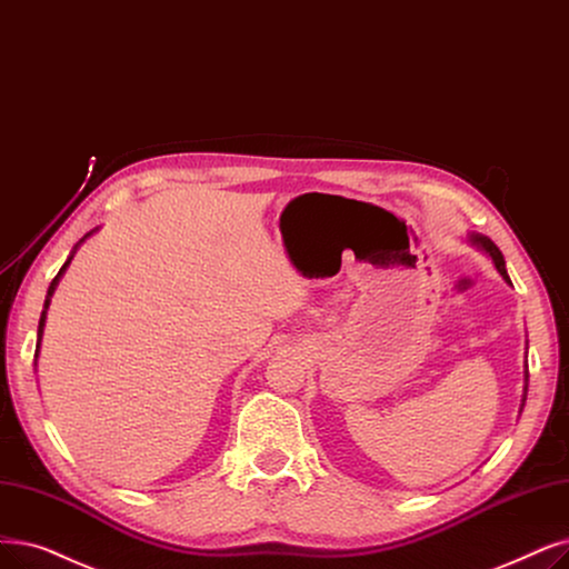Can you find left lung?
<instances>
[{
    "instance_id": "8db88e82",
    "label": "left lung",
    "mask_w": 569,
    "mask_h": 569,
    "mask_svg": "<svg viewBox=\"0 0 569 569\" xmlns=\"http://www.w3.org/2000/svg\"><path fill=\"white\" fill-rule=\"evenodd\" d=\"M467 243H472L475 249H479L481 253H486L490 260H492V264H496V269L500 271V277L507 281V283H511V279H509V274H507V267H505V256L500 253V249L496 243H492L488 237H483V234H479V232H467ZM526 395H528V360H526V386H523V400H521V411H523V405H526Z\"/></svg>"
}]
</instances>
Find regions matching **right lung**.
<instances>
[{"instance_id": "add662e5", "label": "right lung", "mask_w": 569, "mask_h": 569, "mask_svg": "<svg viewBox=\"0 0 569 569\" xmlns=\"http://www.w3.org/2000/svg\"><path fill=\"white\" fill-rule=\"evenodd\" d=\"M97 230L100 228H94V230H90L88 234H83L81 239H79V243L73 246L71 249V253H69V258L64 260V264L60 267V271H58V277L53 279V283L48 286V292H46V302H43V311H41V318H39V330H37V351H34V367H37V358H39V349H41V339H43V328H46V313H48V307H51V300H53V295H56V290H58V286H60V279L64 277V271H67V267L71 264V260H73V256H77V251L81 249V243L86 241V239H90Z\"/></svg>"}]
</instances>
